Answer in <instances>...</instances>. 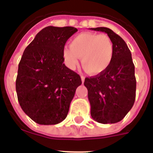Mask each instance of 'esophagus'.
<instances>
[{
	"instance_id": "esophagus-1",
	"label": "esophagus",
	"mask_w": 153,
	"mask_h": 153,
	"mask_svg": "<svg viewBox=\"0 0 153 153\" xmlns=\"http://www.w3.org/2000/svg\"><path fill=\"white\" fill-rule=\"evenodd\" d=\"M81 79H82V83H83L85 80V76L83 75H81Z\"/></svg>"
}]
</instances>
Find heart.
Here are the masks:
<instances>
[{
    "label": "heart",
    "mask_w": 153,
    "mask_h": 153,
    "mask_svg": "<svg viewBox=\"0 0 153 153\" xmlns=\"http://www.w3.org/2000/svg\"><path fill=\"white\" fill-rule=\"evenodd\" d=\"M114 54L111 39L106 34L84 32L74 36L70 48L65 47L63 56L70 68L78 64L81 58L83 69L90 75L102 74L110 66Z\"/></svg>",
    "instance_id": "obj_1"
}]
</instances>
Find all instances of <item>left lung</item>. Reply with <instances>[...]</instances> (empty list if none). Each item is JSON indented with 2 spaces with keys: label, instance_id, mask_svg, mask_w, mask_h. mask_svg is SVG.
I'll use <instances>...</instances> for the list:
<instances>
[{
  "label": "left lung",
  "instance_id": "obj_1",
  "mask_svg": "<svg viewBox=\"0 0 153 153\" xmlns=\"http://www.w3.org/2000/svg\"><path fill=\"white\" fill-rule=\"evenodd\" d=\"M107 33L114 47L113 60L103 73L86 78L90 114L102 124L116 123L132 109L136 99V80L132 55L126 42L107 27L90 28Z\"/></svg>",
  "mask_w": 153,
  "mask_h": 153
}]
</instances>
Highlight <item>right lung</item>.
Returning a JSON list of instances; mask_svg holds the SVG:
<instances>
[{"label":"right lung","instance_id":"1","mask_svg":"<svg viewBox=\"0 0 153 153\" xmlns=\"http://www.w3.org/2000/svg\"><path fill=\"white\" fill-rule=\"evenodd\" d=\"M73 27L44 28L24 50L18 65L16 91L23 111L35 123L55 125L67 117L82 81L63 63L66 42Z\"/></svg>","mask_w":153,"mask_h":153}]
</instances>
